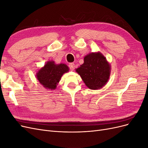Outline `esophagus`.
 I'll return each instance as SVG.
<instances>
[{
    "label": "esophagus",
    "mask_w": 148,
    "mask_h": 148,
    "mask_svg": "<svg viewBox=\"0 0 148 148\" xmlns=\"http://www.w3.org/2000/svg\"><path fill=\"white\" fill-rule=\"evenodd\" d=\"M69 68L70 69V70H73L74 69H75V64H73V63H70V64H69Z\"/></svg>",
    "instance_id": "esophagus-1"
}]
</instances>
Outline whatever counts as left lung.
Returning <instances> with one entry per match:
<instances>
[{
    "instance_id": "1",
    "label": "left lung",
    "mask_w": 148,
    "mask_h": 148,
    "mask_svg": "<svg viewBox=\"0 0 148 148\" xmlns=\"http://www.w3.org/2000/svg\"><path fill=\"white\" fill-rule=\"evenodd\" d=\"M75 70L88 88L97 90L108 82L111 66L101 52H91L84 56V63Z\"/></svg>"
}]
</instances>
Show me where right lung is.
<instances>
[{
	"instance_id": "right-lung-1",
	"label": "right lung",
	"mask_w": 148,
	"mask_h": 148,
	"mask_svg": "<svg viewBox=\"0 0 148 148\" xmlns=\"http://www.w3.org/2000/svg\"><path fill=\"white\" fill-rule=\"evenodd\" d=\"M69 71V68L66 64H56L54 61L49 60L37 71L36 77L43 87L53 91L57 88L62 75Z\"/></svg>"
}]
</instances>
